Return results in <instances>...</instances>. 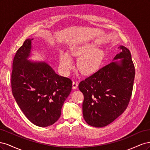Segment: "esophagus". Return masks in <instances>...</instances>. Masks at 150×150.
I'll list each match as a JSON object with an SVG mask.
<instances>
[{
	"label": "esophagus",
	"instance_id": "esophagus-1",
	"mask_svg": "<svg viewBox=\"0 0 150 150\" xmlns=\"http://www.w3.org/2000/svg\"><path fill=\"white\" fill-rule=\"evenodd\" d=\"M78 83L77 82V81H74L73 82H72V89H76L77 88H78Z\"/></svg>",
	"mask_w": 150,
	"mask_h": 150
}]
</instances>
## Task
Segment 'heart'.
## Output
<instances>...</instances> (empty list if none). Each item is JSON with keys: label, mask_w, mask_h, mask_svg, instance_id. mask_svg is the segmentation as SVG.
Wrapping results in <instances>:
<instances>
[{"label": "heart", "mask_w": 150, "mask_h": 150, "mask_svg": "<svg viewBox=\"0 0 150 150\" xmlns=\"http://www.w3.org/2000/svg\"><path fill=\"white\" fill-rule=\"evenodd\" d=\"M96 42H86L76 44L71 48L72 56L79 57L78 61V69L84 74H91L100 67L104 57L103 49L96 48ZM59 66L63 74H66L73 66L72 58L66 52H61L59 57Z\"/></svg>", "instance_id": "heart-1"}]
</instances>
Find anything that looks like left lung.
<instances>
[{
    "instance_id": "obj_1",
    "label": "left lung",
    "mask_w": 150,
    "mask_h": 150,
    "mask_svg": "<svg viewBox=\"0 0 150 150\" xmlns=\"http://www.w3.org/2000/svg\"><path fill=\"white\" fill-rule=\"evenodd\" d=\"M118 48L121 51L112 62L79 84L84 95L83 117L90 126L101 128L110 125L128 105L133 87L134 66L129 49L123 46Z\"/></svg>"
}]
</instances>
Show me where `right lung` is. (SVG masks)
<instances>
[{
	"label": "right lung",
	"mask_w": 150,
	"mask_h": 150,
	"mask_svg": "<svg viewBox=\"0 0 150 150\" xmlns=\"http://www.w3.org/2000/svg\"><path fill=\"white\" fill-rule=\"evenodd\" d=\"M33 39L17 50L12 64V91L22 112L40 127L51 126L61 116L72 89L70 79L56 73L46 61H30Z\"/></svg>",
	"instance_id": "right-lung-1"
}]
</instances>
